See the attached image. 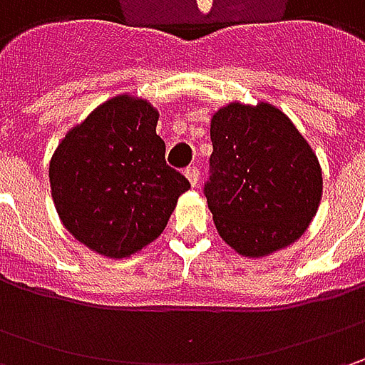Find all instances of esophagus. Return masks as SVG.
<instances>
[{
	"label": "esophagus",
	"mask_w": 365,
	"mask_h": 365,
	"mask_svg": "<svg viewBox=\"0 0 365 365\" xmlns=\"http://www.w3.org/2000/svg\"><path fill=\"white\" fill-rule=\"evenodd\" d=\"M185 176H187V180H189L190 185L195 187V185L199 182V168H197V166H189V168L185 170Z\"/></svg>",
	"instance_id": "obj_1"
}]
</instances>
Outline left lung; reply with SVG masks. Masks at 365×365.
Returning a JSON list of instances; mask_svg holds the SVG:
<instances>
[{
  "mask_svg": "<svg viewBox=\"0 0 365 365\" xmlns=\"http://www.w3.org/2000/svg\"><path fill=\"white\" fill-rule=\"evenodd\" d=\"M207 205L221 240L244 258H266L309 230L323 197L311 144L268 101L219 107L211 118Z\"/></svg>",
  "mask_w": 365,
  "mask_h": 365,
  "instance_id": "obj_1",
  "label": "left lung"
}]
</instances>
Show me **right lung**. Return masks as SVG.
I'll return each instance as SVG.
<instances>
[{
    "label": "right lung",
    "instance_id": "1",
    "mask_svg": "<svg viewBox=\"0 0 365 365\" xmlns=\"http://www.w3.org/2000/svg\"><path fill=\"white\" fill-rule=\"evenodd\" d=\"M158 118L148 99L115 95L73 125L50 158V195L61 223L99 256L142 252L190 189L166 166Z\"/></svg>",
    "mask_w": 365,
    "mask_h": 365
}]
</instances>
